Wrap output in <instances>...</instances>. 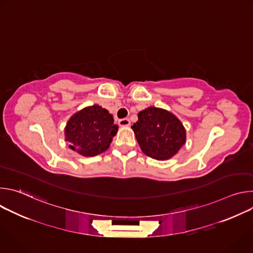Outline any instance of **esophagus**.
<instances>
[{
	"mask_svg": "<svg viewBox=\"0 0 253 253\" xmlns=\"http://www.w3.org/2000/svg\"><path fill=\"white\" fill-rule=\"evenodd\" d=\"M119 125L121 127H128L130 125V120L127 119V118H123V119H120L119 120Z\"/></svg>",
	"mask_w": 253,
	"mask_h": 253,
	"instance_id": "34e87169",
	"label": "esophagus"
}]
</instances>
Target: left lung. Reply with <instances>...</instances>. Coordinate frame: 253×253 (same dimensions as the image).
Segmentation results:
<instances>
[{
  "label": "left lung",
  "mask_w": 253,
  "mask_h": 253,
  "mask_svg": "<svg viewBox=\"0 0 253 253\" xmlns=\"http://www.w3.org/2000/svg\"><path fill=\"white\" fill-rule=\"evenodd\" d=\"M142 152L156 160L172 158L186 142V130L172 112L150 106L132 126Z\"/></svg>",
  "instance_id": "obj_1"
}]
</instances>
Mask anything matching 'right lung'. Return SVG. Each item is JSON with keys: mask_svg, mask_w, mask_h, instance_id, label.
I'll return each instance as SVG.
<instances>
[{"mask_svg": "<svg viewBox=\"0 0 253 253\" xmlns=\"http://www.w3.org/2000/svg\"><path fill=\"white\" fill-rule=\"evenodd\" d=\"M64 131L70 149L84 157H93L110 147L118 125L109 111L94 104L72 115Z\"/></svg>", "mask_w": 253, "mask_h": 253, "instance_id": "1", "label": "right lung"}]
</instances>
